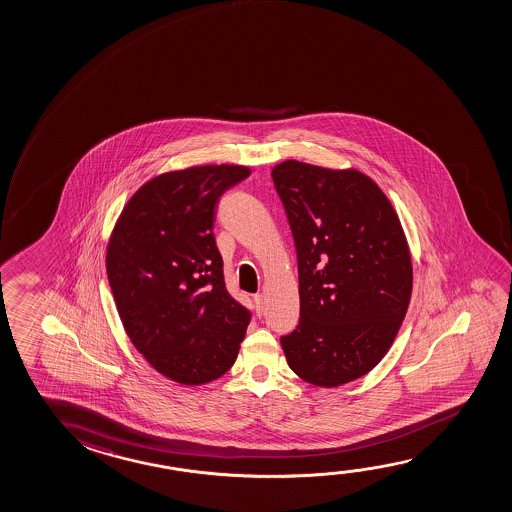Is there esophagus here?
<instances>
[{
    "label": "esophagus",
    "instance_id": "esophagus-1",
    "mask_svg": "<svg viewBox=\"0 0 512 512\" xmlns=\"http://www.w3.org/2000/svg\"><path fill=\"white\" fill-rule=\"evenodd\" d=\"M253 303H255L257 313H259V315H262V312H264V296H262V294H257V296H253Z\"/></svg>",
    "mask_w": 512,
    "mask_h": 512
}]
</instances>
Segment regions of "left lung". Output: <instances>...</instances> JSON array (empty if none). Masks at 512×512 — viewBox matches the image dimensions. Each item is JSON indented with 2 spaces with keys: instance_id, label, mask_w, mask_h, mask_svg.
Listing matches in <instances>:
<instances>
[{
  "instance_id": "left-lung-1",
  "label": "left lung",
  "mask_w": 512,
  "mask_h": 512,
  "mask_svg": "<svg viewBox=\"0 0 512 512\" xmlns=\"http://www.w3.org/2000/svg\"><path fill=\"white\" fill-rule=\"evenodd\" d=\"M294 236L301 317L282 336L290 370L338 387L373 370L393 345L412 294V260L391 202L363 172L276 165Z\"/></svg>"
}]
</instances>
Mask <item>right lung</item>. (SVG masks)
Wrapping results in <instances>:
<instances>
[{"label":"right lung","mask_w":512,"mask_h":512,"mask_svg":"<svg viewBox=\"0 0 512 512\" xmlns=\"http://www.w3.org/2000/svg\"><path fill=\"white\" fill-rule=\"evenodd\" d=\"M250 176L241 165L167 172L128 200L107 248V278L135 349L185 386L222 377L252 312L230 296L213 223L223 192Z\"/></svg>","instance_id":"add662e5"}]
</instances>
